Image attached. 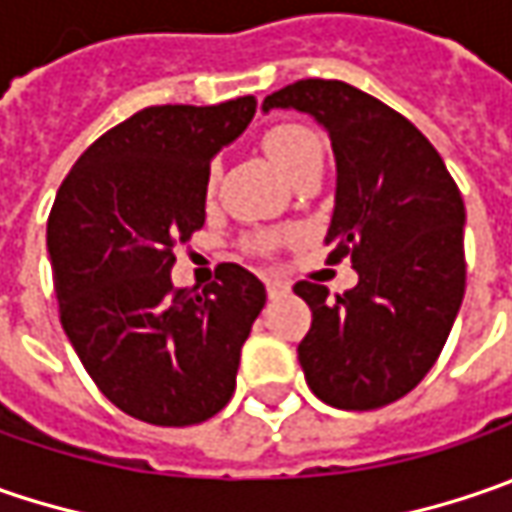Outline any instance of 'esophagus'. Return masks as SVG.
Listing matches in <instances>:
<instances>
[{"label":"esophagus","mask_w":512,"mask_h":512,"mask_svg":"<svg viewBox=\"0 0 512 512\" xmlns=\"http://www.w3.org/2000/svg\"><path fill=\"white\" fill-rule=\"evenodd\" d=\"M266 292H269V298H272V300L283 298V295L289 292V283H286V280H280V278H269V280H266Z\"/></svg>","instance_id":"1"}]
</instances>
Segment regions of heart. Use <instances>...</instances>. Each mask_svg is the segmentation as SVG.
<instances>
[{
	"mask_svg": "<svg viewBox=\"0 0 512 512\" xmlns=\"http://www.w3.org/2000/svg\"><path fill=\"white\" fill-rule=\"evenodd\" d=\"M263 148H266L269 160L280 168V174L286 180H295L303 168L323 160L321 140L309 128H303V125H278V128H272L263 137ZM209 183H214V171L212 177H209ZM275 243H278L275 234H257L255 240H252V249L269 252Z\"/></svg>",
	"mask_w": 512,
	"mask_h": 512,
	"instance_id": "heart-1",
	"label": "heart"
}]
</instances>
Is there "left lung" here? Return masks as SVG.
<instances>
[{
  "label": "left lung",
  "instance_id": "left-lung-1",
  "mask_svg": "<svg viewBox=\"0 0 512 512\" xmlns=\"http://www.w3.org/2000/svg\"><path fill=\"white\" fill-rule=\"evenodd\" d=\"M295 108L332 140L329 263L352 257L358 286L329 300L300 280L312 326L298 344L309 389L338 410H378L430 372L464 298V200L415 125L341 79H300L263 100Z\"/></svg>",
  "mask_w": 512,
  "mask_h": 512
}]
</instances>
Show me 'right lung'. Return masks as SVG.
Segmentation results:
<instances>
[{
	"label": "right lung",
	"mask_w": 512,
	"mask_h": 512,
	"mask_svg": "<svg viewBox=\"0 0 512 512\" xmlns=\"http://www.w3.org/2000/svg\"><path fill=\"white\" fill-rule=\"evenodd\" d=\"M255 97L151 105L105 131L56 191L48 257L59 321L100 392L131 418L189 427L229 404L263 283L220 263L203 292L174 289V246L206 223L212 157Z\"/></svg>",
	"instance_id": "obj_1"
}]
</instances>
